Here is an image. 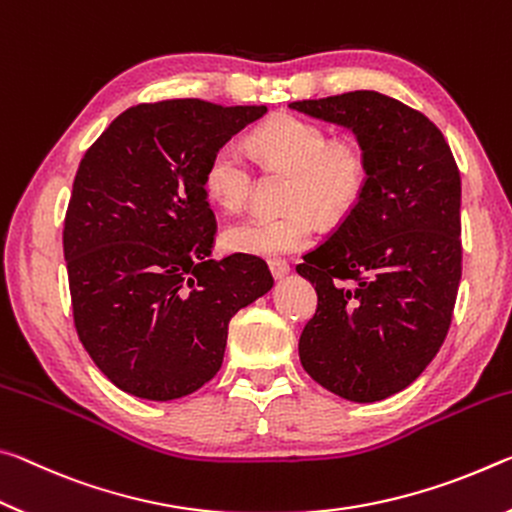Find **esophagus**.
I'll use <instances>...</instances> for the list:
<instances>
[{"mask_svg": "<svg viewBox=\"0 0 512 512\" xmlns=\"http://www.w3.org/2000/svg\"><path fill=\"white\" fill-rule=\"evenodd\" d=\"M267 265H270V272L276 281L286 279V276L290 274V265L286 261H270Z\"/></svg>", "mask_w": 512, "mask_h": 512, "instance_id": "esophagus-1", "label": "esophagus"}]
</instances>
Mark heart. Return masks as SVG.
Segmentation results:
<instances>
[{"label": "heart", "instance_id": "obj_1", "mask_svg": "<svg viewBox=\"0 0 512 512\" xmlns=\"http://www.w3.org/2000/svg\"><path fill=\"white\" fill-rule=\"evenodd\" d=\"M249 145L267 165L290 172V211L254 213L226 224L222 242L238 254L276 258L311 245L313 211L333 220L356 204L367 183V158L356 142H329V133L297 115H276L251 133ZM254 172L240 142H222L208 158L204 188L217 206L240 208L251 195Z\"/></svg>", "mask_w": 512, "mask_h": 512}]
</instances>
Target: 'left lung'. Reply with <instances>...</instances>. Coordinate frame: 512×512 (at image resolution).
Returning a JSON list of instances; mask_svg holds the SVG:
<instances>
[{
	"instance_id": "8db88e82",
	"label": "left lung",
	"mask_w": 512,
	"mask_h": 512,
	"mask_svg": "<svg viewBox=\"0 0 512 512\" xmlns=\"http://www.w3.org/2000/svg\"><path fill=\"white\" fill-rule=\"evenodd\" d=\"M288 108L351 131L367 183L297 272L317 311L299 338L304 370L333 395L374 404L408 388L445 342L460 283V174L440 129L376 90Z\"/></svg>"
}]
</instances>
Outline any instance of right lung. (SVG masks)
Wrapping results in <instances>:
<instances>
[{"mask_svg":"<svg viewBox=\"0 0 512 512\" xmlns=\"http://www.w3.org/2000/svg\"><path fill=\"white\" fill-rule=\"evenodd\" d=\"M265 106L167 99L127 108L79 165L63 251L81 345L117 388L186 397L222 367L229 322L274 286L265 261H211L208 158Z\"/></svg>","mask_w":512,"mask_h":512,"instance_id":"right-lung-1","label":"right lung"}]
</instances>
